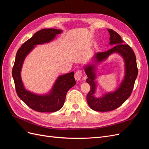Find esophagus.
Segmentation results:
<instances>
[{
    "label": "esophagus",
    "instance_id": "obj_1",
    "mask_svg": "<svg viewBox=\"0 0 149 149\" xmlns=\"http://www.w3.org/2000/svg\"><path fill=\"white\" fill-rule=\"evenodd\" d=\"M82 75H83L82 71L81 70H79L76 71V73L74 74V78L77 81L80 80L81 78V77H82Z\"/></svg>",
    "mask_w": 149,
    "mask_h": 149
}]
</instances>
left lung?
<instances>
[{"instance_id":"obj_1","label":"left lung","mask_w":149,"mask_h":149,"mask_svg":"<svg viewBox=\"0 0 149 149\" xmlns=\"http://www.w3.org/2000/svg\"><path fill=\"white\" fill-rule=\"evenodd\" d=\"M107 30L110 35L109 43L114 46L106 52L96 53L93 59L95 62H101L112 53L120 54L125 62V76L123 82L116 91L106 94L101 97L96 98L94 96L96 86L94 81L96 78V65H88L85 66V73L88 76L86 82L91 87L86 96L87 102L93 110L99 112L111 111L123 104L131 95L138 74L136 58L131 47L127 44H124L120 36L115 31L111 29H107Z\"/></svg>"}]
</instances>
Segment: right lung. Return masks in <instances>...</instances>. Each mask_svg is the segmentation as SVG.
I'll use <instances>...</instances> for the list:
<instances>
[{
  "label": "right lung",
  "mask_w": 149,
  "mask_h": 149,
  "mask_svg": "<svg viewBox=\"0 0 149 149\" xmlns=\"http://www.w3.org/2000/svg\"><path fill=\"white\" fill-rule=\"evenodd\" d=\"M61 32L62 30L54 29L39 30L22 45L16 54L12 68V76L17 94L26 105L36 111L53 112L60 110L64 104L68 91L76 84L74 72L61 75L56 79L51 92L42 96L26 90L21 79L20 72L25 58L32 50L35 45L48 43Z\"/></svg>",
  "instance_id": "add662e5"
}]
</instances>
